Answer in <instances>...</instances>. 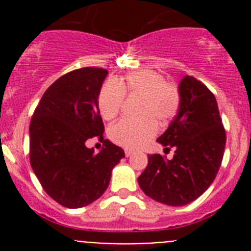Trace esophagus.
Here are the masks:
<instances>
[{
    "label": "esophagus",
    "instance_id": "esophagus-1",
    "mask_svg": "<svg viewBox=\"0 0 251 251\" xmlns=\"http://www.w3.org/2000/svg\"><path fill=\"white\" fill-rule=\"evenodd\" d=\"M124 153H126V156H127V157L133 156V151H130V150H126V151H124Z\"/></svg>",
    "mask_w": 251,
    "mask_h": 251
}]
</instances>
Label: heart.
<instances>
[{
	"label": "heart",
	"instance_id": "obj_1",
	"mask_svg": "<svg viewBox=\"0 0 251 251\" xmlns=\"http://www.w3.org/2000/svg\"><path fill=\"white\" fill-rule=\"evenodd\" d=\"M141 97L139 118H123L109 128V137L114 143L126 148L145 146L158 130V124H166L175 118L181 104V95L176 84L165 80L161 73L141 69L117 79L106 81L99 92L98 105L106 121L118 114L124 95Z\"/></svg>",
	"mask_w": 251,
	"mask_h": 251
}]
</instances>
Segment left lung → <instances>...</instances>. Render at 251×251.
Listing matches in <instances>:
<instances>
[{"label":"left lung","mask_w":251,"mask_h":251,"mask_svg":"<svg viewBox=\"0 0 251 251\" xmlns=\"http://www.w3.org/2000/svg\"><path fill=\"white\" fill-rule=\"evenodd\" d=\"M181 104L175 119L157 142L174 158L151 154L138 177L151 199L168 206H183L200 197L214 182L223 161L226 134L215 95L194 76L178 85Z\"/></svg>","instance_id":"left-lung-1"}]
</instances>
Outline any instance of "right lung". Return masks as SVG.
I'll return each mask as SVG.
<instances>
[{
  "instance_id": "right-lung-1",
  "label": "right lung",
  "mask_w": 251,
  "mask_h": 251,
  "mask_svg": "<svg viewBox=\"0 0 251 251\" xmlns=\"http://www.w3.org/2000/svg\"><path fill=\"white\" fill-rule=\"evenodd\" d=\"M105 69L73 70L51 84L30 123V163L46 194L60 205L79 208L98 200L124 151L104 139L99 153L86 141L102 140L98 98Z\"/></svg>"
}]
</instances>
